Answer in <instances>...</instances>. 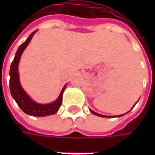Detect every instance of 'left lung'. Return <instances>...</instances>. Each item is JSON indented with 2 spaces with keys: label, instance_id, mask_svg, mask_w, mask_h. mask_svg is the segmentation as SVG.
<instances>
[{
  "label": "left lung",
  "instance_id": "1",
  "mask_svg": "<svg viewBox=\"0 0 155 155\" xmlns=\"http://www.w3.org/2000/svg\"><path fill=\"white\" fill-rule=\"evenodd\" d=\"M136 103H137V102H136ZM136 103L134 104V105L136 104ZM134 106H133V108L134 107ZM133 108H132V109H133ZM91 112L93 114H94V115H97V116H100V117H104V118H114V117H120V116H123V115H124V114H126V113H125V114H120V115H116V116H107V115H103V114H98V113H96V112H94V111H93V110H91Z\"/></svg>",
  "mask_w": 155,
  "mask_h": 155
}]
</instances>
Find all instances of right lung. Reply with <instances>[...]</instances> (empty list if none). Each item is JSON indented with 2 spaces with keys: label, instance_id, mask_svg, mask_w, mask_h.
Returning a JSON list of instances; mask_svg holds the SVG:
<instances>
[{
  "label": "right lung",
  "instance_id": "obj_1",
  "mask_svg": "<svg viewBox=\"0 0 155 155\" xmlns=\"http://www.w3.org/2000/svg\"><path fill=\"white\" fill-rule=\"evenodd\" d=\"M36 31H35L29 35L26 41L19 46L18 50L15 53V58L12 61L10 69V91L13 99L15 100L18 106L21 108V110L23 112L31 116L44 117L55 114L59 110L62 103V95L64 89L66 87V84H64L57 99L50 104H39L33 101L27 94V93L23 90L19 78L18 65L23 51L27 47L29 43L31 41L33 35H35Z\"/></svg>",
  "mask_w": 155,
  "mask_h": 155
}]
</instances>
